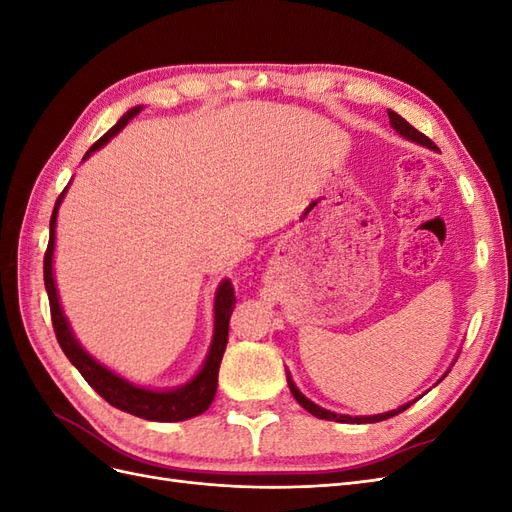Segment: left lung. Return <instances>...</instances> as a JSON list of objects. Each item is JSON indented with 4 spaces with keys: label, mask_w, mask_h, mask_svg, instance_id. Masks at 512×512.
I'll list each match as a JSON object with an SVG mask.
<instances>
[{
    "label": "left lung",
    "mask_w": 512,
    "mask_h": 512,
    "mask_svg": "<svg viewBox=\"0 0 512 512\" xmlns=\"http://www.w3.org/2000/svg\"><path fill=\"white\" fill-rule=\"evenodd\" d=\"M389 119H391V128H393L397 134H401L404 138H408V141H412V143H416V145H423V147H427V149L438 151L436 143L429 141V138H427L423 132H418L416 128H412L410 123H408L404 117L397 115L395 111H391V108H389ZM446 374H448V371H446ZM446 374H444L438 382H442V380L446 378ZM286 380H288V386H290V393H292V397L297 399L299 404H301L309 414H314L316 418H324V421H335V423H356V425H361V423H380V421H386V418H391V416H395V414H399V412H404V410H406V408H410V404H412V401H408V404L399 406V408H395V410L382 412V414H374V416H348V414H335V412H331V410H327V408H320L318 404H314L312 399H307V397L297 389V384L292 382V378H290V371H286ZM414 401H416V399H414Z\"/></svg>",
    "instance_id": "1"
}]
</instances>
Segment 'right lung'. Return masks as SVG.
<instances>
[{"mask_svg":"<svg viewBox=\"0 0 512 512\" xmlns=\"http://www.w3.org/2000/svg\"><path fill=\"white\" fill-rule=\"evenodd\" d=\"M143 111V106H134L123 115L115 126L108 130L98 143L91 145V149L85 153L87 160L91 153L104 147L111 138L128 126V121ZM70 183L66 190L59 194L53 215H51V235H49V247H46L44 254V286L46 294H49L51 303V318H53V329L57 335V342L64 350V354L70 359V363L81 371V376L87 380V384L94 389L108 404L115 406L117 410H123L134 416H141L145 421H160V423H177L185 421V418H192L203 414L215 397L218 391V371L222 356L228 342V320L232 314V307H235V290H232L230 280H222L218 290H215L213 299V339L207 352V359L203 367L198 369V374L177 389H145V386H138L126 378L115 374L113 369H108L100 361H96L81 344L79 339L74 337L68 318L64 316V309L59 303V292L55 286V275H53V252H55V226H57V213L59 205L64 200Z\"/></svg>","mask_w":512,"mask_h":512,"instance_id":"obj_1","label":"right lung"}]
</instances>
